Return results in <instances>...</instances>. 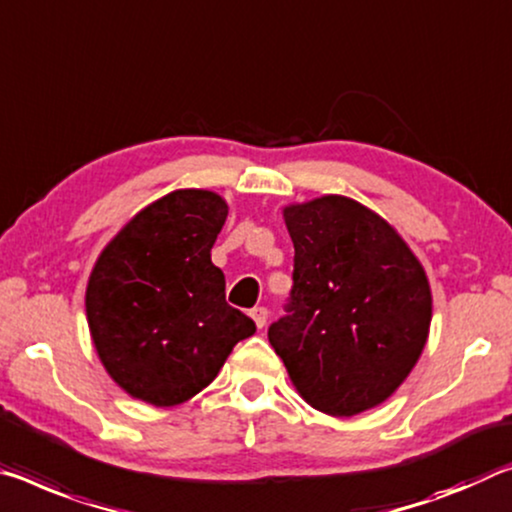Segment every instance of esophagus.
<instances>
[{
  "instance_id": "1",
  "label": "esophagus",
  "mask_w": 512,
  "mask_h": 512,
  "mask_svg": "<svg viewBox=\"0 0 512 512\" xmlns=\"http://www.w3.org/2000/svg\"><path fill=\"white\" fill-rule=\"evenodd\" d=\"M250 319L255 321L257 328H264L266 319H269V312H266V307H255V310H250Z\"/></svg>"
}]
</instances>
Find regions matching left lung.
<instances>
[{
  "label": "left lung",
  "mask_w": 512,
  "mask_h": 512,
  "mask_svg": "<svg viewBox=\"0 0 512 512\" xmlns=\"http://www.w3.org/2000/svg\"><path fill=\"white\" fill-rule=\"evenodd\" d=\"M294 241L289 316L273 351L312 408L353 417L387 401L428 342L433 296L399 232L362 202L337 196L282 209Z\"/></svg>",
  "instance_id": "left-lung-1"
}]
</instances>
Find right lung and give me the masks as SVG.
<instances>
[{"instance_id":"add662e5","label":"right lung","mask_w":512,"mask_h":512,"mask_svg":"<svg viewBox=\"0 0 512 512\" xmlns=\"http://www.w3.org/2000/svg\"><path fill=\"white\" fill-rule=\"evenodd\" d=\"M227 202L207 189H177L120 227L86 285V321L113 383L157 408L205 389L253 319L225 303L212 246Z\"/></svg>"}]
</instances>
